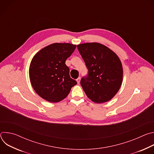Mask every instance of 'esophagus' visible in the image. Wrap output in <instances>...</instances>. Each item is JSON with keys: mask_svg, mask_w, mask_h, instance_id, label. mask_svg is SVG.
<instances>
[{"mask_svg": "<svg viewBox=\"0 0 154 154\" xmlns=\"http://www.w3.org/2000/svg\"><path fill=\"white\" fill-rule=\"evenodd\" d=\"M80 79H81V78H80V77H79V78L76 80V81H77V82L78 84L80 83Z\"/></svg>", "mask_w": 154, "mask_h": 154, "instance_id": "esophagus-1", "label": "esophagus"}]
</instances>
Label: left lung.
I'll use <instances>...</instances> for the list:
<instances>
[{
	"label": "left lung",
	"mask_w": 154,
	"mask_h": 154,
	"mask_svg": "<svg viewBox=\"0 0 154 154\" xmlns=\"http://www.w3.org/2000/svg\"><path fill=\"white\" fill-rule=\"evenodd\" d=\"M88 70L80 81L87 97L96 103L110 100L118 92L123 80V68L119 57L99 42L77 45Z\"/></svg>",
	"instance_id": "obj_1"
}]
</instances>
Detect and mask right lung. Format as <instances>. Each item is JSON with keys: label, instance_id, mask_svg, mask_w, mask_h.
<instances>
[{"label": "right lung", "instance_id": "add662e5", "mask_svg": "<svg viewBox=\"0 0 154 154\" xmlns=\"http://www.w3.org/2000/svg\"><path fill=\"white\" fill-rule=\"evenodd\" d=\"M76 48L71 43L51 44L38 51L29 67V77L35 91L50 102H58L67 97L77 82L69 75L65 64Z\"/></svg>", "mask_w": 154, "mask_h": 154}]
</instances>
